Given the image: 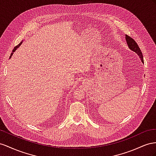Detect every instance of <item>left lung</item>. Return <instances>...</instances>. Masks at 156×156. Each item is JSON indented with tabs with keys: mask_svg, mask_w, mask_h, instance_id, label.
I'll use <instances>...</instances> for the list:
<instances>
[{
	"mask_svg": "<svg viewBox=\"0 0 156 156\" xmlns=\"http://www.w3.org/2000/svg\"><path fill=\"white\" fill-rule=\"evenodd\" d=\"M126 39L127 43L128 44V46L129 48L131 50L134 51L135 52H136L138 55L140 57V58L141 59V61L142 63H144V59H143V55H142V53L140 50V48L138 46V44H136V42L134 41V39H133L131 37H130L128 35H126Z\"/></svg>",
	"mask_w": 156,
	"mask_h": 156,
	"instance_id": "1",
	"label": "left lung"
}]
</instances>
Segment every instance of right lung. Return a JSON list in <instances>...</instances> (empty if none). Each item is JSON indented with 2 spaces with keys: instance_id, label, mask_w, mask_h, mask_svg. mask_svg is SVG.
<instances>
[{
  "instance_id": "obj_1",
  "label": "right lung",
  "mask_w": 156,
  "mask_h": 156,
  "mask_svg": "<svg viewBox=\"0 0 156 156\" xmlns=\"http://www.w3.org/2000/svg\"><path fill=\"white\" fill-rule=\"evenodd\" d=\"M21 44V43H20V44H19L18 45H17V46H16V47L14 48V50H13V51H13V52H14V51L16 50V49H17V48H18V47L20 46V44ZM12 53H11V55H12Z\"/></svg>"
}]
</instances>
